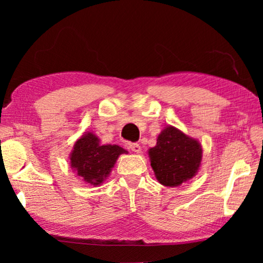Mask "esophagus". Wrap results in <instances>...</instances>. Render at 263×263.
Returning <instances> with one entry per match:
<instances>
[{
  "label": "esophagus",
  "instance_id": "obj_1",
  "mask_svg": "<svg viewBox=\"0 0 263 263\" xmlns=\"http://www.w3.org/2000/svg\"><path fill=\"white\" fill-rule=\"evenodd\" d=\"M129 148H130L133 152H135V153H140L141 152V147H140V145L139 143H129Z\"/></svg>",
  "mask_w": 263,
  "mask_h": 263
}]
</instances>
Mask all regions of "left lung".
I'll use <instances>...</instances> for the list:
<instances>
[{"label":"left lung","instance_id":"obj_1","mask_svg":"<svg viewBox=\"0 0 263 263\" xmlns=\"http://www.w3.org/2000/svg\"><path fill=\"white\" fill-rule=\"evenodd\" d=\"M156 178L165 186H178L197 174L202 160V147L196 139L167 125L148 149Z\"/></svg>","mask_w":263,"mask_h":263}]
</instances>
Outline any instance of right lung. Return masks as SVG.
I'll list each match as a JSON object with an SVG mask.
<instances>
[{"instance_id": "right-lung-1", "label": "right lung", "mask_w": 263, "mask_h": 263, "mask_svg": "<svg viewBox=\"0 0 263 263\" xmlns=\"http://www.w3.org/2000/svg\"><path fill=\"white\" fill-rule=\"evenodd\" d=\"M128 152L118 145H100L92 132H86L75 142L69 154L70 167L82 181L91 185H100L109 177L121 154Z\"/></svg>"}]
</instances>
